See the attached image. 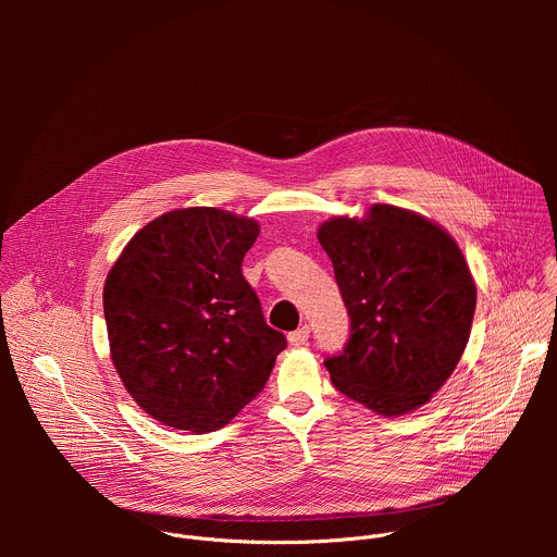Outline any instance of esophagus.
Segmentation results:
<instances>
[{"label": "esophagus", "mask_w": 557, "mask_h": 557, "mask_svg": "<svg viewBox=\"0 0 557 557\" xmlns=\"http://www.w3.org/2000/svg\"><path fill=\"white\" fill-rule=\"evenodd\" d=\"M308 337H310V329L308 326H299L297 331L288 333V344L290 346H304L308 342Z\"/></svg>", "instance_id": "34e87169"}]
</instances>
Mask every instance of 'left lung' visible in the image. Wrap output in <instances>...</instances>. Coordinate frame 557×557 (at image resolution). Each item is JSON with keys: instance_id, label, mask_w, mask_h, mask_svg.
Instances as JSON below:
<instances>
[{"instance_id": "1", "label": "left lung", "mask_w": 557, "mask_h": 557, "mask_svg": "<svg viewBox=\"0 0 557 557\" xmlns=\"http://www.w3.org/2000/svg\"><path fill=\"white\" fill-rule=\"evenodd\" d=\"M350 317V337L326 357L333 385L383 417L425 406L469 339L475 284L454 237L392 205L331 218L317 231Z\"/></svg>"}]
</instances>
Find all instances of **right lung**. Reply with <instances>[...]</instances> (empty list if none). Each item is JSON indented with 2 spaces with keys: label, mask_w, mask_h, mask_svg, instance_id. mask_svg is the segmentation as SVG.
I'll list each match as a JSON object with an SVG mask.
<instances>
[{
  "label": "right lung",
  "mask_w": 557,
  "mask_h": 557,
  "mask_svg": "<svg viewBox=\"0 0 557 557\" xmlns=\"http://www.w3.org/2000/svg\"><path fill=\"white\" fill-rule=\"evenodd\" d=\"M253 218L189 207L145 224L103 288L114 368L132 399L174 430L213 432L262 392L286 348L243 275Z\"/></svg>",
  "instance_id": "add662e5"
}]
</instances>
